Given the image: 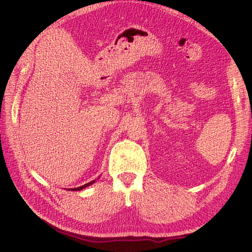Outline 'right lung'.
Listing matches in <instances>:
<instances>
[{
    "label": "right lung",
    "instance_id": "1",
    "mask_svg": "<svg viewBox=\"0 0 252 252\" xmlns=\"http://www.w3.org/2000/svg\"><path fill=\"white\" fill-rule=\"evenodd\" d=\"M94 183H95V181H92V182H90V183H88V184L84 185V186H81V187H77V188H72V189H68V190H71V191H79V190H83V189H85V188L89 187V186H90V185H92V184H94Z\"/></svg>",
    "mask_w": 252,
    "mask_h": 252
}]
</instances>
